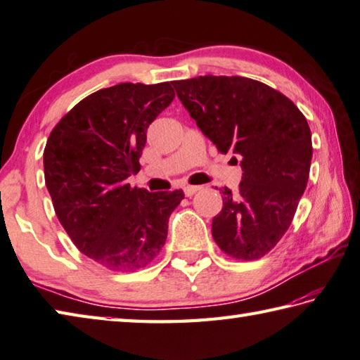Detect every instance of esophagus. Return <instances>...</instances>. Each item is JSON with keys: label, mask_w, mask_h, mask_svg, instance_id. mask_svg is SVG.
I'll use <instances>...</instances> for the list:
<instances>
[{"label": "esophagus", "mask_w": 360, "mask_h": 360, "mask_svg": "<svg viewBox=\"0 0 360 360\" xmlns=\"http://www.w3.org/2000/svg\"><path fill=\"white\" fill-rule=\"evenodd\" d=\"M198 190H201L200 186H187V187H184V193H186V196H192L198 192Z\"/></svg>", "instance_id": "34e87169"}]
</instances>
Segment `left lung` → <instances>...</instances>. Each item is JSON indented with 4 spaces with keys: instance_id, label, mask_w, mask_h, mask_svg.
<instances>
[{
    "instance_id": "left-lung-1",
    "label": "left lung",
    "mask_w": 360,
    "mask_h": 360,
    "mask_svg": "<svg viewBox=\"0 0 360 360\" xmlns=\"http://www.w3.org/2000/svg\"><path fill=\"white\" fill-rule=\"evenodd\" d=\"M172 84L217 150L240 156L242 182L237 193L221 188L214 240L228 256L260 259L285 234L307 186L312 136L306 117L281 91L250 77L207 75Z\"/></svg>"
}]
</instances>
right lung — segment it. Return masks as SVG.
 <instances>
[{
    "mask_svg": "<svg viewBox=\"0 0 360 360\" xmlns=\"http://www.w3.org/2000/svg\"><path fill=\"white\" fill-rule=\"evenodd\" d=\"M170 82H122L84 98L56 124L44 151L45 184L82 255L114 271L159 255L182 190L150 193L126 179L140 170L146 131L170 105Z\"/></svg>",
    "mask_w": 360,
    "mask_h": 360,
    "instance_id": "right-lung-1",
    "label": "right lung"
}]
</instances>
